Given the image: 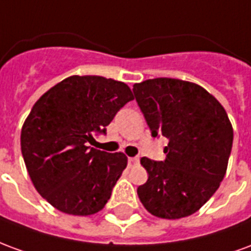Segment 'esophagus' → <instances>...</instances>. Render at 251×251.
<instances>
[{"label": "esophagus", "instance_id": "esophagus-1", "mask_svg": "<svg viewBox=\"0 0 251 251\" xmlns=\"http://www.w3.org/2000/svg\"><path fill=\"white\" fill-rule=\"evenodd\" d=\"M127 163H129V165H136V164L140 163V158H138V157H129V158H127Z\"/></svg>", "mask_w": 251, "mask_h": 251}]
</instances>
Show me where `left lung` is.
<instances>
[{
	"instance_id": "obj_1",
	"label": "left lung",
	"mask_w": 251,
	"mask_h": 251,
	"mask_svg": "<svg viewBox=\"0 0 251 251\" xmlns=\"http://www.w3.org/2000/svg\"><path fill=\"white\" fill-rule=\"evenodd\" d=\"M133 93L152 137L168 138L164 161L141 158L147 169L138 198L152 215H192L215 194L232 148V126L218 100L198 84L172 77L136 83Z\"/></svg>"
}]
</instances>
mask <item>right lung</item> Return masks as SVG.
I'll list each match as a JSON object with an SVG mask.
<instances>
[{
	"label": "right lung",
	"mask_w": 251,
	"mask_h": 251,
	"mask_svg": "<svg viewBox=\"0 0 251 251\" xmlns=\"http://www.w3.org/2000/svg\"><path fill=\"white\" fill-rule=\"evenodd\" d=\"M133 94L103 76H70L48 90L21 130V153L37 192L56 210L91 215L104 207L126 168L124 153L88 147Z\"/></svg>",
	"instance_id": "1"
}]
</instances>
